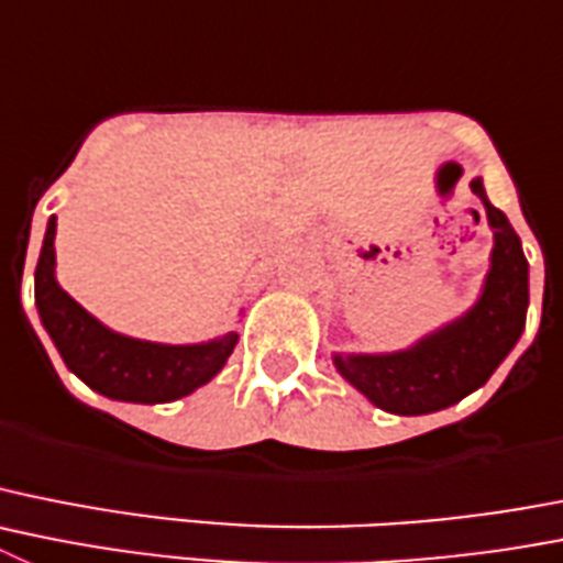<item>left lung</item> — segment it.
I'll return each instance as SVG.
<instances>
[{"instance_id":"1","label":"left lung","mask_w":563,"mask_h":563,"mask_svg":"<svg viewBox=\"0 0 563 563\" xmlns=\"http://www.w3.org/2000/svg\"><path fill=\"white\" fill-rule=\"evenodd\" d=\"M494 229L492 271L481 301L461 321L438 329L407 352L334 357L340 374L376 407L421 416L450 407L488 383L517 345L528 316V260L508 218L488 200L483 180H472Z\"/></svg>"}]
</instances>
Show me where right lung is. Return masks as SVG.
<instances>
[{
    "instance_id": "add662e5",
    "label": "right lung",
    "mask_w": 563,
    "mask_h": 563,
    "mask_svg": "<svg viewBox=\"0 0 563 563\" xmlns=\"http://www.w3.org/2000/svg\"><path fill=\"white\" fill-rule=\"evenodd\" d=\"M55 218L35 265V303L60 357L82 383L108 399L158 405L192 394L223 368L236 334L200 345H162L125 338L102 327L55 282Z\"/></svg>"
}]
</instances>
